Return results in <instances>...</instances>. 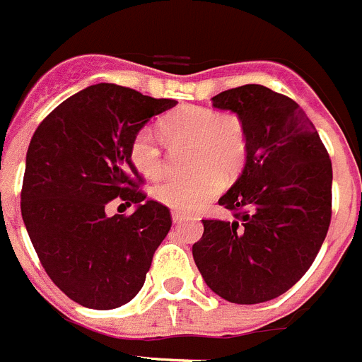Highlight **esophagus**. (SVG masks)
Segmentation results:
<instances>
[{
    "instance_id": "obj_1",
    "label": "esophagus",
    "mask_w": 362,
    "mask_h": 362,
    "mask_svg": "<svg viewBox=\"0 0 362 362\" xmlns=\"http://www.w3.org/2000/svg\"><path fill=\"white\" fill-rule=\"evenodd\" d=\"M171 218H173V223H182L185 219V214H182V212H177V211H173L171 212Z\"/></svg>"
}]
</instances>
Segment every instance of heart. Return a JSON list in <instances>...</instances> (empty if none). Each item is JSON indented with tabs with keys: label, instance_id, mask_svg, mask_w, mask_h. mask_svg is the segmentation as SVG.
<instances>
[{
	"label": "heart",
	"instance_id": "1",
	"mask_svg": "<svg viewBox=\"0 0 362 362\" xmlns=\"http://www.w3.org/2000/svg\"><path fill=\"white\" fill-rule=\"evenodd\" d=\"M164 139L171 146L191 144L192 165L200 170L187 178H168L153 189V198L178 212H194L216 198L225 185V177L243 170L248 153V137L243 121L234 114L198 105H184L160 123ZM130 158L135 170L146 178H158L165 170L153 130L139 128L130 141Z\"/></svg>",
	"mask_w": 362,
	"mask_h": 362
}]
</instances>
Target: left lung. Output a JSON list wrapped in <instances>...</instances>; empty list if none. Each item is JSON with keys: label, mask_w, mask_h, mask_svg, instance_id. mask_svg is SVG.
Returning a JSON list of instances; mask_svg holds the SVG:
<instances>
[{"label": "left lung", "mask_w": 362, "mask_h": 362, "mask_svg": "<svg viewBox=\"0 0 362 362\" xmlns=\"http://www.w3.org/2000/svg\"><path fill=\"white\" fill-rule=\"evenodd\" d=\"M248 137L241 177L218 204L234 221L202 219L192 257L209 288L232 303L268 302L310 268L332 216V162L300 105L248 83L212 98Z\"/></svg>", "instance_id": "8db88e82"}]
</instances>
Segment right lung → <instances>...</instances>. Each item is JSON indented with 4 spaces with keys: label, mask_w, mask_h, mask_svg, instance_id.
<instances>
[{
    "label": "right lung",
    "mask_w": 362,
    "mask_h": 362,
    "mask_svg": "<svg viewBox=\"0 0 362 362\" xmlns=\"http://www.w3.org/2000/svg\"><path fill=\"white\" fill-rule=\"evenodd\" d=\"M175 105L96 83L62 101L30 141L23 221L49 279L80 305L109 310L130 302L170 232V209L139 189L130 141ZM114 199L136 211L107 216Z\"/></svg>",
    "instance_id": "add662e5"
}]
</instances>
